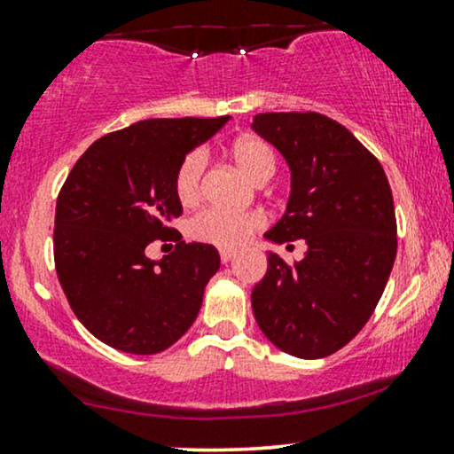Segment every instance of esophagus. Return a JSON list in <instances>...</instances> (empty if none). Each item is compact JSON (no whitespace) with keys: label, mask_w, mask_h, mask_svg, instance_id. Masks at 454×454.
<instances>
[{"label":"esophagus","mask_w":454,"mask_h":454,"mask_svg":"<svg viewBox=\"0 0 454 454\" xmlns=\"http://www.w3.org/2000/svg\"><path fill=\"white\" fill-rule=\"evenodd\" d=\"M220 258H222L223 264H228V262L237 258V251H234V249H222L220 251Z\"/></svg>","instance_id":"34e87169"}]
</instances>
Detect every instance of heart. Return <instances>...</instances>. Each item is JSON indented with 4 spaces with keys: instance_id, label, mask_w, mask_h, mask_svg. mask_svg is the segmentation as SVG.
Segmentation results:
<instances>
[{
    "instance_id": "obj_1",
    "label": "heart",
    "mask_w": 454,
    "mask_h": 454,
    "mask_svg": "<svg viewBox=\"0 0 454 454\" xmlns=\"http://www.w3.org/2000/svg\"><path fill=\"white\" fill-rule=\"evenodd\" d=\"M231 158L245 177L254 184H266L275 173V154L270 145L258 137H241L231 145ZM207 158L200 150L190 152L175 173V192L184 205L199 200L203 190ZM264 226V217L255 211H228L220 207H207L188 223L190 237L200 243L232 249L249 241L254 232Z\"/></svg>"
}]
</instances>
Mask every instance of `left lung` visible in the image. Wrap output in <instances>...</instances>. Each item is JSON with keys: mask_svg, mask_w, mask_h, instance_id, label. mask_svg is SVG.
<instances>
[{"mask_svg": "<svg viewBox=\"0 0 454 454\" xmlns=\"http://www.w3.org/2000/svg\"><path fill=\"white\" fill-rule=\"evenodd\" d=\"M251 127L292 168L287 209L264 237L307 241L294 264L269 254L251 292L255 321L281 351L327 357L368 324L389 281L397 254L389 182L372 152L324 114H258Z\"/></svg>", "mask_w": 454, "mask_h": 454, "instance_id": "obj_1", "label": "left lung"}]
</instances>
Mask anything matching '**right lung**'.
<instances>
[{
	"label": "right lung",
	"mask_w": 454,
	"mask_h": 454,
	"mask_svg": "<svg viewBox=\"0 0 454 454\" xmlns=\"http://www.w3.org/2000/svg\"><path fill=\"white\" fill-rule=\"evenodd\" d=\"M231 116L152 118L103 135L65 179L54 215V266L71 310L112 348L154 355L194 324L220 269L213 245L185 243L175 173ZM173 240L160 262L145 247Z\"/></svg>",
	"instance_id": "add662e5"
}]
</instances>
